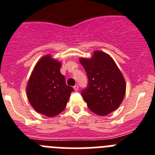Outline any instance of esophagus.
I'll return each mask as SVG.
<instances>
[{
  "label": "esophagus",
  "mask_w": 155,
  "mask_h": 155,
  "mask_svg": "<svg viewBox=\"0 0 155 155\" xmlns=\"http://www.w3.org/2000/svg\"><path fill=\"white\" fill-rule=\"evenodd\" d=\"M73 88H74V90H75V91H78V89H79V87H78V85H77V84H76V85L74 86Z\"/></svg>",
  "instance_id": "esophagus-1"
}]
</instances>
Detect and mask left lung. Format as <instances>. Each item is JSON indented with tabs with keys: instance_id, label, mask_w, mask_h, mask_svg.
<instances>
[{
	"instance_id": "8db88e82",
	"label": "left lung",
	"mask_w": 155,
	"mask_h": 155,
	"mask_svg": "<svg viewBox=\"0 0 155 155\" xmlns=\"http://www.w3.org/2000/svg\"><path fill=\"white\" fill-rule=\"evenodd\" d=\"M88 77V86L82 96L89 109L104 116L116 110L126 94V81L111 57L95 51L91 58H79Z\"/></svg>"
}]
</instances>
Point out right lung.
<instances>
[{
	"label": "right lung",
	"instance_id": "1",
	"mask_svg": "<svg viewBox=\"0 0 155 155\" xmlns=\"http://www.w3.org/2000/svg\"><path fill=\"white\" fill-rule=\"evenodd\" d=\"M61 63L50 54L40 59L33 68L26 87L28 100L40 114L54 117L65 108L73 88L65 83L60 72Z\"/></svg>",
	"mask_w": 155,
	"mask_h": 155
}]
</instances>
